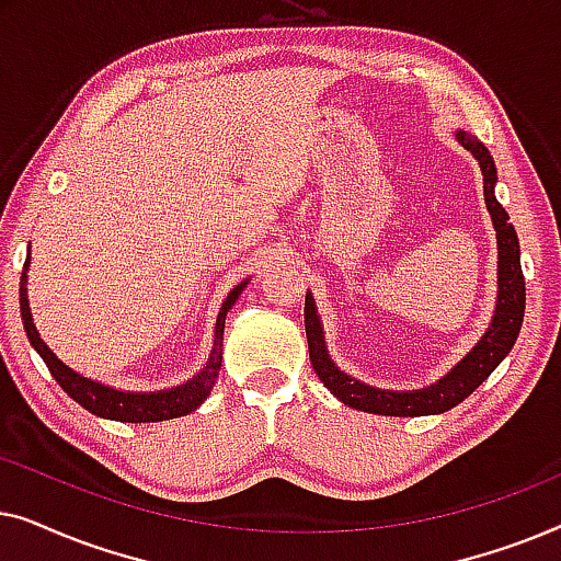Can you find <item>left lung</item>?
<instances>
[{
  "label": "left lung",
  "instance_id": "8db88e82",
  "mask_svg": "<svg viewBox=\"0 0 561 561\" xmlns=\"http://www.w3.org/2000/svg\"><path fill=\"white\" fill-rule=\"evenodd\" d=\"M457 142L465 150L472 152L482 171V191H485V204L493 219L495 240H497V298L495 311L490 319L488 332L480 336L478 344L451 367V370L439 378L432 386L419 390H388L375 388L367 382L352 378L344 370L336 367V363L329 355L324 327H321L317 301H313L311 290H306L304 304V324H306V340H309V357L313 370H317L319 380L334 393L344 405L350 409L378 413V416H434V413H444L462 403L474 388L488 380V375L503 363L505 355L513 350L518 340L520 324H524V309H526V283L524 271H520V244L518 234L513 229L508 211L503 209L501 202L495 198V183L497 171L485 145L478 137L457 129Z\"/></svg>",
  "mask_w": 561,
  "mask_h": 561
}]
</instances>
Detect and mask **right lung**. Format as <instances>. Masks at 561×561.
<instances>
[{"mask_svg":"<svg viewBox=\"0 0 561 561\" xmlns=\"http://www.w3.org/2000/svg\"><path fill=\"white\" fill-rule=\"evenodd\" d=\"M27 271H30V250H27V260H25V267H22V278H20V313H22V327H25L30 344H33L37 355L43 357V363L48 365V370L53 378L58 380V386L64 388L76 403L83 405V409L94 413L99 419L122 421V424H152V421L186 416V413L196 411L198 405L209 398L214 382H217L219 370H221V340H225L227 311L232 309L234 301L240 298V294L250 283V278L237 283V286L227 294L225 304H221V309L217 313V324H214V344H211L209 359H206V365L194 375V378L181 382V386L163 388V390H122L76 373L73 367H68L64 359H58L56 352L43 342V336L37 332L33 321V311H30Z\"/></svg>","mask_w":561,"mask_h":561,"instance_id":"right-lung-1","label":"right lung"}]
</instances>
